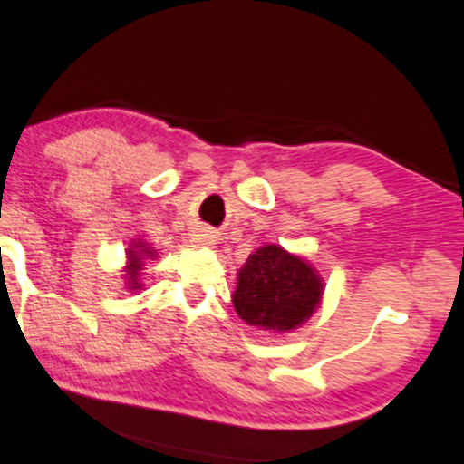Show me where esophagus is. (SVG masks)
I'll list each match as a JSON object with an SVG mask.
<instances>
[{"instance_id": "34e87169", "label": "esophagus", "mask_w": 464, "mask_h": 464, "mask_svg": "<svg viewBox=\"0 0 464 464\" xmlns=\"http://www.w3.org/2000/svg\"><path fill=\"white\" fill-rule=\"evenodd\" d=\"M189 242H192V246L197 248H214L218 244V236L216 231H211L208 227H198L194 228L192 236H189Z\"/></svg>"}]
</instances>
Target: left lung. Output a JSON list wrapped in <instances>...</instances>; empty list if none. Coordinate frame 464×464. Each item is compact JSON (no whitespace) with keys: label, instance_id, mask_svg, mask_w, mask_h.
I'll use <instances>...</instances> for the list:
<instances>
[{"label":"left lung","instance_id":"left-lung-1","mask_svg":"<svg viewBox=\"0 0 464 464\" xmlns=\"http://www.w3.org/2000/svg\"><path fill=\"white\" fill-rule=\"evenodd\" d=\"M324 278L303 255L281 244H264L237 272L233 309L248 326L264 333H292L322 306Z\"/></svg>","mask_w":464,"mask_h":464}]
</instances>
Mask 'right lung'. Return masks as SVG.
<instances>
[{"mask_svg": "<svg viewBox=\"0 0 464 464\" xmlns=\"http://www.w3.org/2000/svg\"><path fill=\"white\" fill-rule=\"evenodd\" d=\"M158 259V250L144 239H131L125 248V266L121 270L122 287L127 292H140L144 287V266Z\"/></svg>", "mask_w": 464, "mask_h": 464, "instance_id": "right-lung-1", "label": "right lung"}]
</instances>
